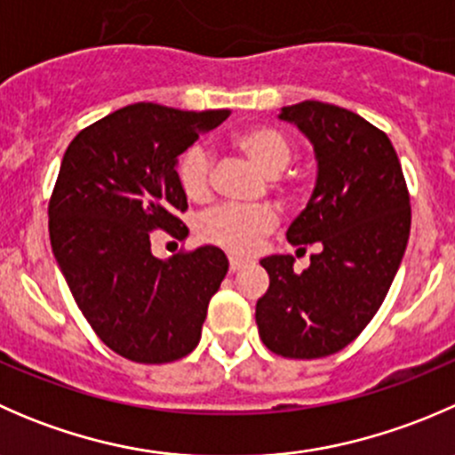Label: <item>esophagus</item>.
Instances as JSON below:
<instances>
[{
	"label": "esophagus",
	"mask_w": 455,
	"mask_h": 455,
	"mask_svg": "<svg viewBox=\"0 0 455 455\" xmlns=\"http://www.w3.org/2000/svg\"><path fill=\"white\" fill-rule=\"evenodd\" d=\"M246 264H249V261L240 259V257H228V270H231V273H237V270L244 268Z\"/></svg>",
	"instance_id": "1"
}]
</instances>
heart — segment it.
I'll return each instance as SVG.
<instances>
[{"label": "heart", "mask_w": 455, "mask_h": 455, "mask_svg": "<svg viewBox=\"0 0 455 455\" xmlns=\"http://www.w3.org/2000/svg\"><path fill=\"white\" fill-rule=\"evenodd\" d=\"M237 149L268 176H277L291 164L292 142L270 125H251L233 136ZM211 151L202 142H194L178 160V182L189 200L202 202L211 194ZM277 227V215L268 206L222 204L206 211L198 220L202 240L235 255L253 253L268 233Z\"/></svg>", "instance_id": "1"}]
</instances>
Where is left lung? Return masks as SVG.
<instances>
[{
  "label": "left lung",
  "instance_id": "1",
  "mask_svg": "<svg viewBox=\"0 0 455 455\" xmlns=\"http://www.w3.org/2000/svg\"><path fill=\"white\" fill-rule=\"evenodd\" d=\"M313 142L316 182L288 242L310 266L295 273L292 255L259 261L270 277L257 299L264 346L286 359H321L355 341L383 304L410 240V194L387 134L350 109L321 100L282 108Z\"/></svg>",
  "mask_w": 455,
  "mask_h": 455
}]
</instances>
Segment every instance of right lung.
Listing matches in <instances>:
<instances>
[{
	"mask_svg": "<svg viewBox=\"0 0 455 455\" xmlns=\"http://www.w3.org/2000/svg\"><path fill=\"white\" fill-rule=\"evenodd\" d=\"M228 109L134 103L75 136L48 204L50 244L100 341L136 363H169L200 341L228 259L218 246L158 259L151 231L185 237L178 156Z\"/></svg>",
	"mask_w": 455,
	"mask_h": 455,
	"instance_id": "1",
	"label": "right lung"
}]
</instances>
